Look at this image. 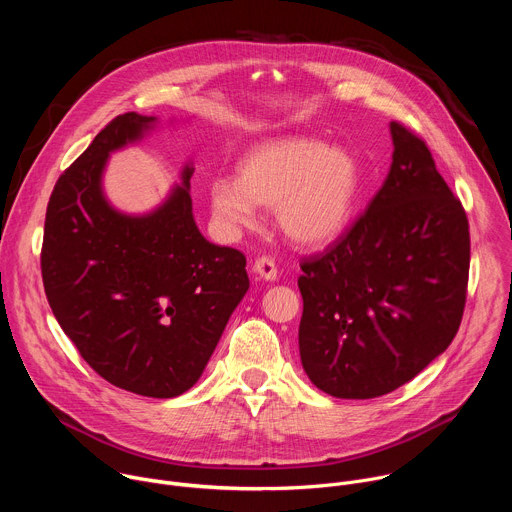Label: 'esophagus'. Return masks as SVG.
<instances>
[{
    "label": "esophagus",
    "mask_w": 512,
    "mask_h": 512,
    "mask_svg": "<svg viewBox=\"0 0 512 512\" xmlns=\"http://www.w3.org/2000/svg\"><path fill=\"white\" fill-rule=\"evenodd\" d=\"M253 269L265 281H275L277 279V267H275V261L271 257H265V255L257 257L255 263H253Z\"/></svg>",
    "instance_id": "34e87169"
}]
</instances>
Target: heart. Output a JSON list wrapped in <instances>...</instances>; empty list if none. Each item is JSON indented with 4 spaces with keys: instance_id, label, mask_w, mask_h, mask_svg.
Returning a JSON list of instances; mask_svg holds the SVG:
<instances>
[{
    "instance_id": "obj_1",
    "label": "heart",
    "mask_w": 512,
    "mask_h": 512,
    "mask_svg": "<svg viewBox=\"0 0 512 512\" xmlns=\"http://www.w3.org/2000/svg\"><path fill=\"white\" fill-rule=\"evenodd\" d=\"M360 174L344 148L312 137H277L255 145L239 178H216L208 202L218 227L235 233L255 223L257 206L275 208L279 231L298 247H322L346 227Z\"/></svg>"
}]
</instances>
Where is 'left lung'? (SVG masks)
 I'll return each instance as SVG.
<instances>
[{
  "mask_svg": "<svg viewBox=\"0 0 512 512\" xmlns=\"http://www.w3.org/2000/svg\"><path fill=\"white\" fill-rule=\"evenodd\" d=\"M393 164L358 221L306 259L300 356L338 399H373L417 377L454 340L466 304L470 231L421 137L391 121Z\"/></svg>",
  "mask_w": 512,
  "mask_h": 512,
  "instance_id": "1",
  "label": "left lung"
}]
</instances>
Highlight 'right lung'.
<instances>
[{"label":"right lung","instance_id":"add662e5","mask_svg":"<svg viewBox=\"0 0 512 512\" xmlns=\"http://www.w3.org/2000/svg\"><path fill=\"white\" fill-rule=\"evenodd\" d=\"M158 117L125 113L58 178L44 223L48 304L89 367L135 395L172 399L202 375L247 294L241 251L208 243L192 214V164L145 214L111 206L109 156L148 135Z\"/></svg>","mask_w":512,"mask_h":512}]
</instances>
